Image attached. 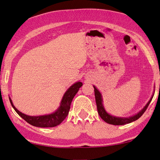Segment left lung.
Returning a JSON list of instances; mask_svg holds the SVG:
<instances>
[{"label":"left lung","instance_id":"left-lung-1","mask_svg":"<svg viewBox=\"0 0 160 160\" xmlns=\"http://www.w3.org/2000/svg\"><path fill=\"white\" fill-rule=\"evenodd\" d=\"M94 96H95L97 108V111H98V113L99 116L105 121V122H107V123H109V124H112V125H116V126L125 125V124L131 123L132 121L138 120V119L140 116L145 113V110L148 109L149 104H150V102L152 101V97L150 101L148 102V104H146V106L143 108L142 110L140 111V112L138 113H137L136 115L131 116V117H129V118L115 117V116H111L109 114V113H107L104 107H103L102 98L101 94H100L99 92L97 90V89L94 86Z\"/></svg>","mask_w":160,"mask_h":160}]
</instances>
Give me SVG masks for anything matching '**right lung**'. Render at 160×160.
<instances>
[{
	"label": "right lung",
	"instance_id": "add662e5",
	"mask_svg": "<svg viewBox=\"0 0 160 160\" xmlns=\"http://www.w3.org/2000/svg\"><path fill=\"white\" fill-rule=\"evenodd\" d=\"M82 85V82H78L70 87L63 95L60 107L58 108L56 112L49 115L40 116H30L25 115L19 112L16 109L12 104V100L10 99V102L11 103L13 109L18 113V115L21 116L24 120L26 121L30 125L36 127H41V128H51V127H54L59 125L66 118V116L69 113L72 100Z\"/></svg>",
	"mask_w": 160,
	"mask_h": 160
}]
</instances>
